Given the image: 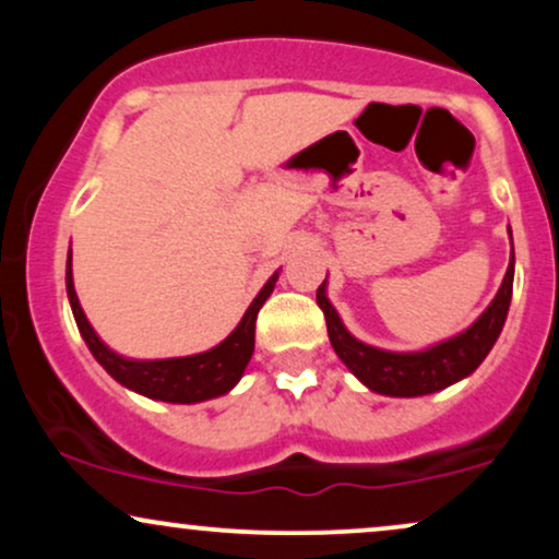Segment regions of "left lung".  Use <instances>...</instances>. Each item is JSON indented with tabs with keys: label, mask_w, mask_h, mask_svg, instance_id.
Returning <instances> with one entry per match:
<instances>
[{
	"label": "left lung",
	"mask_w": 559,
	"mask_h": 559,
	"mask_svg": "<svg viewBox=\"0 0 559 559\" xmlns=\"http://www.w3.org/2000/svg\"><path fill=\"white\" fill-rule=\"evenodd\" d=\"M512 278H515V252H512L510 265H507L497 297L480 312L476 323L467 325L457 336L444 338V342L418 352L381 349V346L365 344L352 336L342 318H338L336 307L331 305L325 281L318 288V305L325 316V325H329L333 352L352 373L360 378L365 386L383 396H423L463 381L486 360V355H489L499 333H502L507 310H510Z\"/></svg>",
	"instance_id": "8db88e82"
}]
</instances>
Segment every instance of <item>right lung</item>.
<instances>
[{"label":"right lung","mask_w":559,"mask_h":559,"mask_svg":"<svg viewBox=\"0 0 559 559\" xmlns=\"http://www.w3.org/2000/svg\"><path fill=\"white\" fill-rule=\"evenodd\" d=\"M275 281H278V273H273L267 278V284L260 288L258 297L247 307L239 325L221 344L213 346V349L189 357H168V360H133V357L118 355V352L110 349V346L96 336L86 312H83L79 294H75L73 258H70V252L66 267L70 310H73L75 325H79L83 342H86L94 360L120 386L136 391L141 396H150V400L173 404H197L204 400H215V396L228 394L241 381L243 370H247L254 352V323H258V312L265 305V299L273 294Z\"/></svg>","instance_id":"add662e5"}]
</instances>
